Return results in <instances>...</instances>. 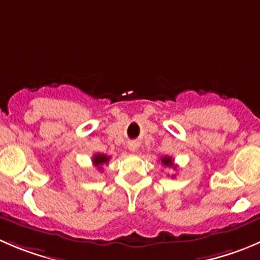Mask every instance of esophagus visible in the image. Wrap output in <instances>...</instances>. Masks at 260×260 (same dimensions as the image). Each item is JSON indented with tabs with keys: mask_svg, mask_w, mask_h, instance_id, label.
I'll return each mask as SVG.
<instances>
[{
	"mask_svg": "<svg viewBox=\"0 0 260 260\" xmlns=\"http://www.w3.org/2000/svg\"><path fill=\"white\" fill-rule=\"evenodd\" d=\"M138 148H139V144H138V142H130V143H128V149L132 150V152H137Z\"/></svg>",
	"mask_w": 260,
	"mask_h": 260,
	"instance_id": "obj_1",
	"label": "esophagus"
}]
</instances>
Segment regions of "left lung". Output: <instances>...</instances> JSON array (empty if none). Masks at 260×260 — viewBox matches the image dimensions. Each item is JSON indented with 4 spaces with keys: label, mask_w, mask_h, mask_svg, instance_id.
Instances as JSON below:
<instances>
[{
    "label": "left lung",
    "mask_w": 260,
    "mask_h": 260,
    "mask_svg": "<svg viewBox=\"0 0 260 260\" xmlns=\"http://www.w3.org/2000/svg\"><path fill=\"white\" fill-rule=\"evenodd\" d=\"M160 162H162L165 167H174V169H176V166H174V159L169 157V155H165V157L160 158Z\"/></svg>",
    "instance_id": "left-lung-1"
}]
</instances>
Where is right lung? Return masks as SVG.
I'll return each instance as SVG.
<instances>
[{"mask_svg": "<svg viewBox=\"0 0 260 260\" xmlns=\"http://www.w3.org/2000/svg\"><path fill=\"white\" fill-rule=\"evenodd\" d=\"M110 158L111 157H108V155L97 153V154L93 155V158H91V162H93V165H94V167L98 170V171H103V165H107L108 160H110Z\"/></svg>", "mask_w": 260, "mask_h": 260, "instance_id": "right-lung-1", "label": "right lung"}]
</instances>
